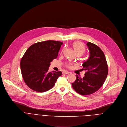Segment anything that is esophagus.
<instances>
[{"label":"esophagus","mask_w":127,"mask_h":127,"mask_svg":"<svg viewBox=\"0 0 127 127\" xmlns=\"http://www.w3.org/2000/svg\"><path fill=\"white\" fill-rule=\"evenodd\" d=\"M64 74H65V75H67V74H69V72H67V71H64V72H63V73Z\"/></svg>","instance_id":"esophagus-1"}]
</instances>
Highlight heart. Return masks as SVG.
I'll return each instance as SVG.
<instances>
[{
  "instance_id": "1",
  "label": "heart",
  "mask_w": 127,
  "mask_h": 127,
  "mask_svg": "<svg viewBox=\"0 0 127 127\" xmlns=\"http://www.w3.org/2000/svg\"><path fill=\"white\" fill-rule=\"evenodd\" d=\"M73 46L77 54H80L81 55L85 51V46L84 45L82 42L80 41H76L74 42L73 44ZM65 66L68 68H70L72 67V64H66Z\"/></svg>"
}]
</instances>
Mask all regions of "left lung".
I'll use <instances>...</instances> for the list:
<instances>
[{
	"label": "left lung",
	"mask_w": 127,
	"mask_h": 127,
	"mask_svg": "<svg viewBox=\"0 0 127 127\" xmlns=\"http://www.w3.org/2000/svg\"><path fill=\"white\" fill-rule=\"evenodd\" d=\"M89 58L82 64L86 72L83 78L76 75V80L72 83L73 89L82 95L91 94L99 89L104 84L107 74L108 66L104 54L96 45L88 42Z\"/></svg>",
	"instance_id": "obj_1"
}]
</instances>
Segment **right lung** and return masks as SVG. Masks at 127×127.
Here are the masks:
<instances>
[{"instance_id": "add662e5", "label": "right lung", "mask_w": 127, "mask_h": 127, "mask_svg": "<svg viewBox=\"0 0 127 127\" xmlns=\"http://www.w3.org/2000/svg\"><path fill=\"white\" fill-rule=\"evenodd\" d=\"M63 42L48 40L38 42L27 50L21 61V69L26 85L32 90L44 92L51 89L61 71L49 72L50 62L57 58Z\"/></svg>"}]
</instances>
